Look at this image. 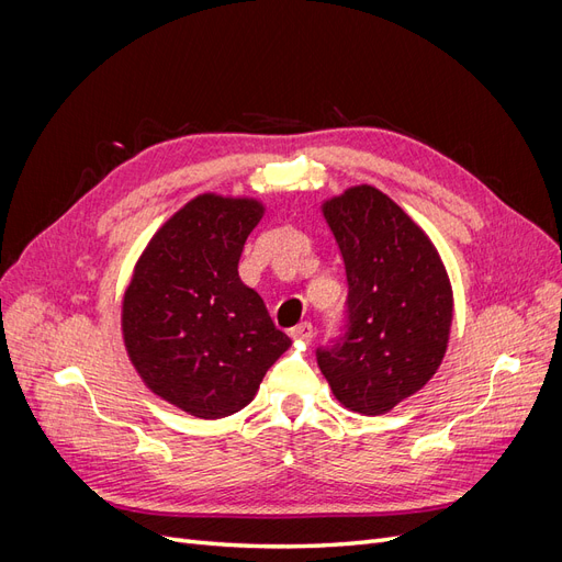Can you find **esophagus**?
Returning <instances> with one entry per match:
<instances>
[{
  "instance_id": "34e87169",
  "label": "esophagus",
  "mask_w": 562,
  "mask_h": 562,
  "mask_svg": "<svg viewBox=\"0 0 562 562\" xmlns=\"http://www.w3.org/2000/svg\"><path fill=\"white\" fill-rule=\"evenodd\" d=\"M291 337L293 339H302V342H312V337H314V328H312V323H297L295 328H291Z\"/></svg>"
}]
</instances>
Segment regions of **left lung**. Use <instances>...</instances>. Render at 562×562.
<instances>
[{
	"instance_id": "obj_1",
	"label": "left lung",
	"mask_w": 562,
	"mask_h": 562,
	"mask_svg": "<svg viewBox=\"0 0 562 562\" xmlns=\"http://www.w3.org/2000/svg\"><path fill=\"white\" fill-rule=\"evenodd\" d=\"M347 271V326L316 361L335 398L384 415L417 394L443 361L452 285L427 234L378 187H349L323 203Z\"/></svg>"
}]
</instances>
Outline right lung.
<instances>
[{"mask_svg":"<svg viewBox=\"0 0 562 562\" xmlns=\"http://www.w3.org/2000/svg\"><path fill=\"white\" fill-rule=\"evenodd\" d=\"M258 199L199 194L151 236L124 293L128 359L164 401L201 419L239 413L291 347L239 279Z\"/></svg>","mask_w":562,"mask_h":562,"instance_id":"obj_1","label":"right lung"}]
</instances>
